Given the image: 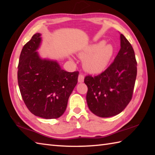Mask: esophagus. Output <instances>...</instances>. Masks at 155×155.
Returning <instances> with one entry per match:
<instances>
[{
    "label": "esophagus",
    "mask_w": 155,
    "mask_h": 155,
    "mask_svg": "<svg viewBox=\"0 0 155 155\" xmlns=\"http://www.w3.org/2000/svg\"><path fill=\"white\" fill-rule=\"evenodd\" d=\"M84 75L82 74H80L79 75H78V83H83V82L84 81Z\"/></svg>",
    "instance_id": "obj_1"
}]
</instances>
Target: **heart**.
Returning <instances> with one entry per match:
<instances>
[{
    "instance_id": "heart-1",
    "label": "heart",
    "mask_w": 155,
    "mask_h": 155,
    "mask_svg": "<svg viewBox=\"0 0 155 155\" xmlns=\"http://www.w3.org/2000/svg\"><path fill=\"white\" fill-rule=\"evenodd\" d=\"M100 42L90 45L79 54L84 59L83 67L92 74H98L107 68L113 54V47L110 45H103Z\"/></svg>"
}]
</instances>
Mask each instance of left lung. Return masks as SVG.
<instances>
[{
    "label": "left lung",
    "mask_w": 155,
    "mask_h": 155,
    "mask_svg": "<svg viewBox=\"0 0 155 155\" xmlns=\"http://www.w3.org/2000/svg\"><path fill=\"white\" fill-rule=\"evenodd\" d=\"M120 39V51L109 67L100 74L84 78L88 107L100 117L120 113L132 99L137 63L132 45L123 35Z\"/></svg>",
    "instance_id": "obj_1"
}]
</instances>
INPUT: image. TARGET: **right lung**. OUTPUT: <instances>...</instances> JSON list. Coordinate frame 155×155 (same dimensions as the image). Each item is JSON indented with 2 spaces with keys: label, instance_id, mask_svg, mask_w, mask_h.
Segmentation results:
<instances>
[{
  "label": "right lung",
  "instance_id": "add662e5",
  "mask_svg": "<svg viewBox=\"0 0 155 155\" xmlns=\"http://www.w3.org/2000/svg\"><path fill=\"white\" fill-rule=\"evenodd\" d=\"M41 35L23 47L18 65V83L24 103L35 116L51 119L62 116L77 84L78 72H67L57 61L42 59L37 50Z\"/></svg>",
  "mask_w": 155,
  "mask_h": 155
}]
</instances>
